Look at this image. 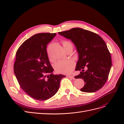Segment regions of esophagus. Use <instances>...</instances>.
Masks as SVG:
<instances>
[{"label":"esophagus","mask_w":124,"mask_h":124,"mask_svg":"<svg viewBox=\"0 0 124 124\" xmlns=\"http://www.w3.org/2000/svg\"><path fill=\"white\" fill-rule=\"evenodd\" d=\"M68 77L69 78H72V79H74V77L73 76H68Z\"/></svg>","instance_id":"esophagus-1"}]
</instances>
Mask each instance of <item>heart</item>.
<instances>
[{"label": "heart", "instance_id": "1", "mask_svg": "<svg viewBox=\"0 0 124 124\" xmlns=\"http://www.w3.org/2000/svg\"><path fill=\"white\" fill-rule=\"evenodd\" d=\"M63 47L70 46L72 47V44L69 41H64L62 42ZM74 64L72 61L60 60L55 63V69L58 72L68 74L71 73L74 69Z\"/></svg>", "mask_w": 124, "mask_h": 124}]
</instances>
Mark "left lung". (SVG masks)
Masks as SVG:
<instances>
[{"label":"left lung","instance_id":"obj_1","mask_svg":"<svg viewBox=\"0 0 124 124\" xmlns=\"http://www.w3.org/2000/svg\"><path fill=\"white\" fill-rule=\"evenodd\" d=\"M58 34L71 40L77 48L78 60L76 70L82 71L74 78H82L85 83L81 91L93 93L102 88L112 66L111 54L104 40L96 33L80 28L59 32Z\"/></svg>","mask_w":124,"mask_h":124}]
</instances>
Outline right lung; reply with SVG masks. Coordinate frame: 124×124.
<instances>
[{
	"label": "right lung",
	"mask_w": 124,
	"mask_h": 124,
	"mask_svg": "<svg viewBox=\"0 0 124 124\" xmlns=\"http://www.w3.org/2000/svg\"><path fill=\"white\" fill-rule=\"evenodd\" d=\"M56 33H40L26 40L18 48L14 72L20 87L28 95L44 101L58 91L62 74L54 75L46 52L47 44Z\"/></svg>",
	"instance_id": "add662e5"
}]
</instances>
